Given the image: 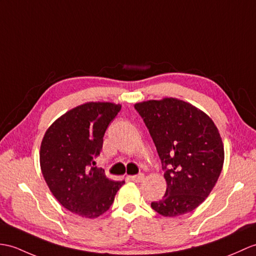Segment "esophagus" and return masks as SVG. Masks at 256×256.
<instances>
[{
	"label": "esophagus",
	"instance_id": "1",
	"mask_svg": "<svg viewBox=\"0 0 256 256\" xmlns=\"http://www.w3.org/2000/svg\"><path fill=\"white\" fill-rule=\"evenodd\" d=\"M142 179H144V174H136V176H130V180L133 181V182H136V183L140 182Z\"/></svg>",
	"mask_w": 256,
	"mask_h": 256
}]
</instances>
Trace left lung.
<instances>
[{"instance_id":"obj_1","label":"left lung","mask_w":256,"mask_h":256,"mask_svg":"<svg viewBox=\"0 0 256 256\" xmlns=\"http://www.w3.org/2000/svg\"><path fill=\"white\" fill-rule=\"evenodd\" d=\"M157 148L167 190L152 208L164 217L194 210L212 191L222 170V136L212 118L178 98L135 104Z\"/></svg>"}]
</instances>
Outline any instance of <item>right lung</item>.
<instances>
[{"instance_id": "add662e5", "label": "right lung", "mask_w": 256, "mask_h": 256, "mask_svg": "<svg viewBox=\"0 0 256 256\" xmlns=\"http://www.w3.org/2000/svg\"><path fill=\"white\" fill-rule=\"evenodd\" d=\"M120 110V104L104 101L77 106L58 118L41 142L40 168L51 193L82 218H97L108 210L124 184L94 167L106 130Z\"/></svg>"}]
</instances>
